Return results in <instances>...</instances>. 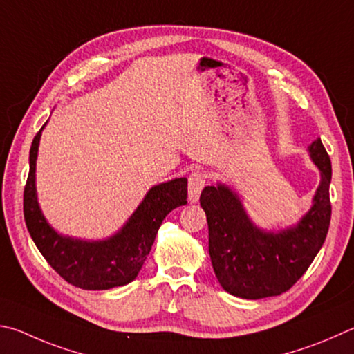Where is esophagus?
Masks as SVG:
<instances>
[{
    "label": "esophagus",
    "mask_w": 354,
    "mask_h": 354,
    "mask_svg": "<svg viewBox=\"0 0 354 354\" xmlns=\"http://www.w3.org/2000/svg\"><path fill=\"white\" fill-rule=\"evenodd\" d=\"M203 187H205V174L201 171L191 172L188 178V199L189 202L196 203L199 201V196L202 193Z\"/></svg>",
    "instance_id": "34e87169"
}]
</instances>
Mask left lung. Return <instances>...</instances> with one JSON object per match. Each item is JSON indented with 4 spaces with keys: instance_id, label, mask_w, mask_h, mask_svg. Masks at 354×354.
Segmentation results:
<instances>
[{
    "instance_id": "1",
    "label": "left lung",
    "mask_w": 354,
    "mask_h": 354,
    "mask_svg": "<svg viewBox=\"0 0 354 354\" xmlns=\"http://www.w3.org/2000/svg\"><path fill=\"white\" fill-rule=\"evenodd\" d=\"M308 151L320 171V185L311 209L286 230L258 228L238 194L225 185L203 188L201 207L208 222L209 258L218 281L228 294L258 300L286 292L324 245L331 221V160L320 138Z\"/></svg>"
}]
</instances>
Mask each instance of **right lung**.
<instances>
[{
  "mask_svg": "<svg viewBox=\"0 0 354 354\" xmlns=\"http://www.w3.org/2000/svg\"><path fill=\"white\" fill-rule=\"evenodd\" d=\"M43 127L29 152V176L23 212L28 232L48 264L73 286L105 290L133 281L145 264L161 222L174 208L187 205L188 180L174 178L155 185L120 232L104 241L62 236L48 224L37 202L35 161Z\"/></svg>",
  "mask_w": 354,
  "mask_h": 354,
  "instance_id": "add662e5",
  "label": "right lung"
}]
</instances>
